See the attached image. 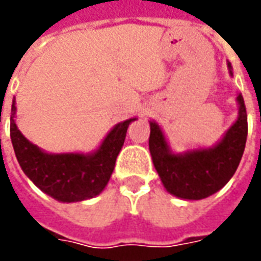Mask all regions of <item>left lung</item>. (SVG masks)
I'll use <instances>...</instances> for the list:
<instances>
[{
    "label": "left lung",
    "mask_w": 261,
    "mask_h": 261,
    "mask_svg": "<svg viewBox=\"0 0 261 261\" xmlns=\"http://www.w3.org/2000/svg\"><path fill=\"white\" fill-rule=\"evenodd\" d=\"M229 74L232 67L228 63ZM238 119L222 140L211 148H198L185 153L170 151L164 133L155 121H149V152L165 189L179 198L201 200L221 190L239 166L247 138L246 106L241 93Z\"/></svg>",
    "instance_id": "obj_1"
}]
</instances>
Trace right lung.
Listing matches in <instances>:
<instances>
[{"instance_id": "1", "label": "right lung", "mask_w": 261, "mask_h": 261, "mask_svg": "<svg viewBox=\"0 0 261 261\" xmlns=\"http://www.w3.org/2000/svg\"><path fill=\"white\" fill-rule=\"evenodd\" d=\"M15 97L11 108V141L25 175L43 193L63 202L88 200L103 192L123 147L128 119L116 124L95 152L48 153L26 140L15 123Z\"/></svg>"}]
</instances>
